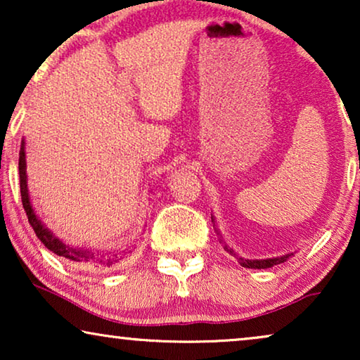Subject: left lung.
Here are the masks:
<instances>
[{"label": "left lung", "mask_w": 360, "mask_h": 360, "mask_svg": "<svg viewBox=\"0 0 360 360\" xmlns=\"http://www.w3.org/2000/svg\"><path fill=\"white\" fill-rule=\"evenodd\" d=\"M224 249L228 250L229 254H233V249H229L228 245H224ZM290 255H293V254H287V255H282V257H274V259H260V260L238 257V260H239V264L245 269H269V267H274V265H278V264L285 262V260H287Z\"/></svg>", "instance_id": "left-lung-1"}]
</instances>
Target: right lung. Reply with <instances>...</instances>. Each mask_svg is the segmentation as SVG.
<instances>
[{
    "instance_id": "add662e5",
    "label": "right lung",
    "mask_w": 360,
    "mask_h": 360,
    "mask_svg": "<svg viewBox=\"0 0 360 360\" xmlns=\"http://www.w3.org/2000/svg\"><path fill=\"white\" fill-rule=\"evenodd\" d=\"M19 185H21L22 208L27 214L29 224L32 226L34 233H36L39 240H41L49 250H52L53 254L62 255V257L65 259H70L73 262L90 264V265H95V267H112V265H116L122 259V254L120 252L95 254V252H88V250H83V249L68 248V245L63 244L60 239H57L51 231L44 228L41 219H39L36 213H34L31 201H29L27 181H26V154H24V146H21V150H19Z\"/></svg>"
}]
</instances>
